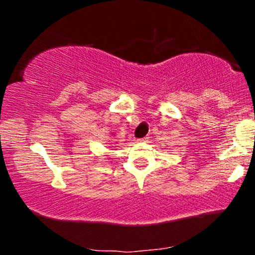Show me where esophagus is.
Segmentation results:
<instances>
[{
    "mask_svg": "<svg viewBox=\"0 0 255 255\" xmlns=\"http://www.w3.org/2000/svg\"><path fill=\"white\" fill-rule=\"evenodd\" d=\"M146 140H148V137H147V136L142 137V139H140V140H139V141H146Z\"/></svg>",
    "mask_w": 255,
    "mask_h": 255,
    "instance_id": "1",
    "label": "esophagus"
}]
</instances>
